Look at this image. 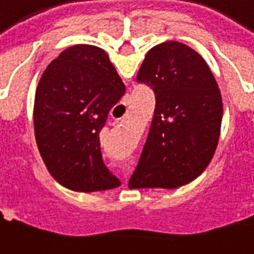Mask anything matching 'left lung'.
Wrapping results in <instances>:
<instances>
[{
	"label": "left lung",
	"instance_id": "8db88e82",
	"mask_svg": "<svg viewBox=\"0 0 254 254\" xmlns=\"http://www.w3.org/2000/svg\"><path fill=\"white\" fill-rule=\"evenodd\" d=\"M156 95L145 146L131 188L176 189L201 175L219 142L223 102L206 61L170 41L147 52L136 76Z\"/></svg>",
	"mask_w": 254,
	"mask_h": 254
}]
</instances>
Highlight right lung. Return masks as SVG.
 Masks as SVG:
<instances>
[{"label": "right lung", "mask_w": 254, "mask_h": 254, "mask_svg": "<svg viewBox=\"0 0 254 254\" xmlns=\"http://www.w3.org/2000/svg\"><path fill=\"white\" fill-rule=\"evenodd\" d=\"M126 86L108 55L75 45L50 63L38 83L34 131L50 175L73 191L120 186L104 164L100 132Z\"/></svg>", "instance_id": "obj_1"}]
</instances>
